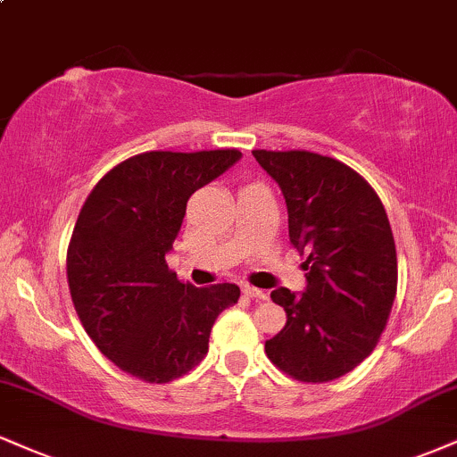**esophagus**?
I'll return each mask as SVG.
<instances>
[{
	"label": "esophagus",
	"mask_w": 457,
	"mask_h": 457,
	"mask_svg": "<svg viewBox=\"0 0 457 457\" xmlns=\"http://www.w3.org/2000/svg\"><path fill=\"white\" fill-rule=\"evenodd\" d=\"M243 294L246 298H253V300H266L268 294L266 291L257 289V287H251V285H243Z\"/></svg>",
	"instance_id": "obj_1"
}]
</instances>
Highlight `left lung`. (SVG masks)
<instances>
[{
	"label": "left lung",
	"instance_id": "left-lung-1",
	"mask_svg": "<svg viewBox=\"0 0 457 457\" xmlns=\"http://www.w3.org/2000/svg\"><path fill=\"white\" fill-rule=\"evenodd\" d=\"M281 187L289 240L306 289L277 287L287 323L266 340L274 366L304 383L338 378L377 347L398 285L394 234L381 200L355 170L311 151H253Z\"/></svg>",
	"mask_w": 457,
	"mask_h": 457
}]
</instances>
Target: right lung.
I'll return each mask as SVG.
<instances>
[{
    "label": "right lung",
    "instance_id": "add662e5",
    "mask_svg": "<svg viewBox=\"0 0 457 457\" xmlns=\"http://www.w3.org/2000/svg\"><path fill=\"white\" fill-rule=\"evenodd\" d=\"M240 157L236 148L142 153L110 170L80 208L71 302L96 347L142 381L168 383L200 364L214 319L240 298L234 283H180L166 263L187 200Z\"/></svg>",
    "mask_w": 457,
    "mask_h": 457
}]
</instances>
